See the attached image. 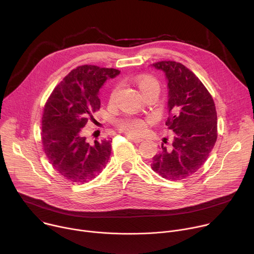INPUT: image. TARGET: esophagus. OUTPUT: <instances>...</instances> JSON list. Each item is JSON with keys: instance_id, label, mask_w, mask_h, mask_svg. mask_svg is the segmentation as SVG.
<instances>
[{"instance_id": "esophagus-1", "label": "esophagus", "mask_w": 254, "mask_h": 254, "mask_svg": "<svg viewBox=\"0 0 254 254\" xmlns=\"http://www.w3.org/2000/svg\"><path fill=\"white\" fill-rule=\"evenodd\" d=\"M129 139H131L133 142H136V143H139L140 141H142V138L141 137H136V136H132V135H130V134H127V135Z\"/></svg>"}]
</instances>
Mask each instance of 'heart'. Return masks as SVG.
Instances as JSON below:
<instances>
[{"mask_svg": "<svg viewBox=\"0 0 254 254\" xmlns=\"http://www.w3.org/2000/svg\"><path fill=\"white\" fill-rule=\"evenodd\" d=\"M135 84H136L137 88L139 89L141 95L143 93H146L147 91H149L153 87H156V86L159 87L158 81L155 78L148 76V75H141V76L136 77ZM118 91H119L118 87L113 90L112 95H111L112 99H114L117 96ZM119 127L123 130H125L128 133L138 134V133L142 132L144 130V128H146V121H143L141 119H127V120L120 122Z\"/></svg>", "mask_w": 254, "mask_h": 254, "instance_id": "b5f03b06", "label": "heart"}]
</instances>
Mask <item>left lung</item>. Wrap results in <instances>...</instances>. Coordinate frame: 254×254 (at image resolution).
Instances as JSON below:
<instances>
[{
  "mask_svg": "<svg viewBox=\"0 0 254 254\" xmlns=\"http://www.w3.org/2000/svg\"><path fill=\"white\" fill-rule=\"evenodd\" d=\"M152 66L162 70L167 79L166 126L173 130L174 139L168 147L162 144L151 167L167 180H182L203 166L216 142L215 104L200 79L183 64L169 60Z\"/></svg>",
  "mask_w": 254,
  "mask_h": 254,
  "instance_id": "8db88e82",
  "label": "left lung"
}]
</instances>
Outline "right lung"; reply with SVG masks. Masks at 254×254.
<instances>
[{
  "label": "right lung",
  "mask_w": 254,
  "mask_h": 254,
  "mask_svg": "<svg viewBox=\"0 0 254 254\" xmlns=\"http://www.w3.org/2000/svg\"><path fill=\"white\" fill-rule=\"evenodd\" d=\"M121 71L82 65L72 70L48 98L42 118V142L52 167L70 182L86 183L105 168L112 140L90 143L83 127L91 113L99 110V89Z\"/></svg>",
  "instance_id": "1"
}]
</instances>
